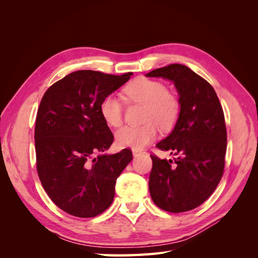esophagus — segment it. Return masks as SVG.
<instances>
[{"mask_svg":"<svg viewBox=\"0 0 258 258\" xmlns=\"http://www.w3.org/2000/svg\"><path fill=\"white\" fill-rule=\"evenodd\" d=\"M142 154H144V152H142V151H140V150H132V155L135 156V157H138V156H140V155H142Z\"/></svg>","mask_w":258,"mask_h":258,"instance_id":"obj_1","label":"esophagus"}]
</instances>
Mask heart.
Here are the masks:
<instances>
[{
  "label": "heart",
  "instance_id": "b5f03b06",
  "mask_svg": "<svg viewBox=\"0 0 258 258\" xmlns=\"http://www.w3.org/2000/svg\"><path fill=\"white\" fill-rule=\"evenodd\" d=\"M127 99L144 104L142 126H126L116 132V144L119 147L141 150L154 141L157 126L162 130L172 128L179 115L181 105L166 85L146 77H139L123 89ZM100 114L110 127H119L122 122V103L114 95L105 96L100 103Z\"/></svg>",
  "mask_w": 258,
  "mask_h": 258
}]
</instances>
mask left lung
Here are the masks:
<instances>
[{"mask_svg":"<svg viewBox=\"0 0 258 258\" xmlns=\"http://www.w3.org/2000/svg\"><path fill=\"white\" fill-rule=\"evenodd\" d=\"M146 76L172 82L181 105L173 130L156 144L176 158L151 155V197L168 212H186L204 204L223 176L227 147L223 108L212 86L186 66L170 64Z\"/></svg>","mask_w":258,"mask_h":258,"instance_id":"8db88e82","label":"left lung"}]
</instances>
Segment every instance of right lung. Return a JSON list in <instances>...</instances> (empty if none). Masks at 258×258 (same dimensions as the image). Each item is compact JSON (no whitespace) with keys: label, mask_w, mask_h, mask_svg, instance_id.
<instances>
[{"label":"right lung","mask_w":258,"mask_h":258,"mask_svg":"<svg viewBox=\"0 0 258 258\" xmlns=\"http://www.w3.org/2000/svg\"><path fill=\"white\" fill-rule=\"evenodd\" d=\"M134 73L82 70L51 85L36 115L38 177L53 204L77 217H95L110 207L116 179L132 160L128 148L104 154L114 141L100 114L102 99Z\"/></svg>","instance_id":"right-lung-1"}]
</instances>
